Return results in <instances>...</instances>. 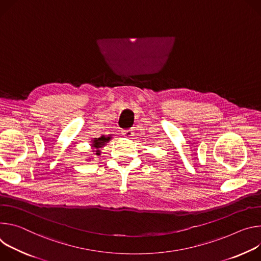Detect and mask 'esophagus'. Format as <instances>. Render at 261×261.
Returning a JSON list of instances; mask_svg holds the SVG:
<instances>
[{
	"mask_svg": "<svg viewBox=\"0 0 261 261\" xmlns=\"http://www.w3.org/2000/svg\"><path fill=\"white\" fill-rule=\"evenodd\" d=\"M134 130H132V129H127V130H123L122 132V135L125 137V138H132L133 137V135H134V133H133Z\"/></svg>",
	"mask_w": 261,
	"mask_h": 261,
	"instance_id": "esophagus-1",
	"label": "esophagus"
}]
</instances>
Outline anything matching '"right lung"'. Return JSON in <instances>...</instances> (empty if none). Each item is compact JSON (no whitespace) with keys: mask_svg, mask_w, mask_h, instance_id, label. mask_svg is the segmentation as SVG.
Wrapping results in <instances>:
<instances>
[{"mask_svg":"<svg viewBox=\"0 0 261 261\" xmlns=\"http://www.w3.org/2000/svg\"><path fill=\"white\" fill-rule=\"evenodd\" d=\"M112 139V135L109 136H101L100 138H94L91 140V148H92V152L94 155L99 156L101 154V148L107 145V143ZM91 159L93 158H89L87 159L88 161H91Z\"/></svg>","mask_w":261,"mask_h":261,"instance_id":"add662e5","label":"right lung"}]
</instances>
